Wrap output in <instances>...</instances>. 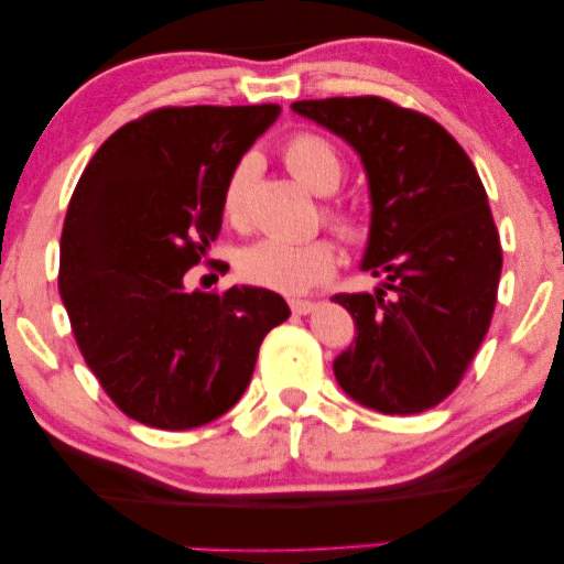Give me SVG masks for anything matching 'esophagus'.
Returning <instances> with one entry per match:
<instances>
[{
    "label": "esophagus",
    "mask_w": 564,
    "mask_h": 564,
    "mask_svg": "<svg viewBox=\"0 0 564 564\" xmlns=\"http://www.w3.org/2000/svg\"><path fill=\"white\" fill-rule=\"evenodd\" d=\"M290 307L294 315H310V312H315L317 304L312 300H290Z\"/></svg>",
    "instance_id": "34e87169"
}]
</instances>
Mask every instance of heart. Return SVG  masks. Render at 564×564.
<instances>
[{"instance_id":"obj_1","label":"heart","mask_w":564,"mask_h":564,"mask_svg":"<svg viewBox=\"0 0 564 564\" xmlns=\"http://www.w3.org/2000/svg\"><path fill=\"white\" fill-rule=\"evenodd\" d=\"M282 162L302 184L312 192L327 195L343 180V156L327 137L317 132H294L282 144ZM249 184V162H239L227 177L221 192V212L229 221H239L245 215ZM327 217L339 235L357 242L367 232V225L357 209L329 207ZM337 270V249L329 239H310V242H288V239H262L239 254V274L254 288L280 294H304L327 282Z\"/></svg>"}]
</instances>
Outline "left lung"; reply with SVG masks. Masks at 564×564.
Instances as JSON below:
<instances>
[{
	"label": "left lung",
	"mask_w": 564,
	"mask_h": 564,
	"mask_svg": "<svg viewBox=\"0 0 564 564\" xmlns=\"http://www.w3.org/2000/svg\"><path fill=\"white\" fill-rule=\"evenodd\" d=\"M292 109L362 156L372 227L362 270L375 294H335L357 325L335 377L384 414L435 408L463 382L490 329L502 247L473 160L435 119L384 97L302 99Z\"/></svg>",
	"instance_id": "1"
}]
</instances>
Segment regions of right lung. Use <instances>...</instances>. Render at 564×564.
Listing matches in <instances>:
<instances>
[{"instance_id": "1", "label": "right lung", "mask_w": 564, "mask_h": 564, "mask_svg": "<svg viewBox=\"0 0 564 564\" xmlns=\"http://www.w3.org/2000/svg\"><path fill=\"white\" fill-rule=\"evenodd\" d=\"M276 115L152 109L99 147L72 192L59 242L72 335L109 400L147 427H202L235 408L264 335L290 317L262 288L184 292L221 229L227 177Z\"/></svg>"}]
</instances>
